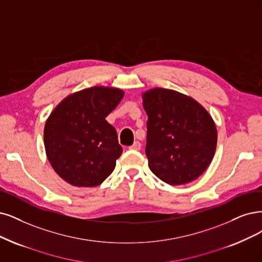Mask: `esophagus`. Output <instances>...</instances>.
<instances>
[{
  "instance_id": "1",
  "label": "esophagus",
  "mask_w": 262,
  "mask_h": 262,
  "mask_svg": "<svg viewBox=\"0 0 262 262\" xmlns=\"http://www.w3.org/2000/svg\"><path fill=\"white\" fill-rule=\"evenodd\" d=\"M129 149H130V150H136V151H138V150L141 149V143H140L139 141H135L133 146L129 147Z\"/></svg>"
}]
</instances>
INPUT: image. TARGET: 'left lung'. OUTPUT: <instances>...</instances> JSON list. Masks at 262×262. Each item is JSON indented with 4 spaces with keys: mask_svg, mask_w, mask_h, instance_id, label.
<instances>
[{
    "mask_svg": "<svg viewBox=\"0 0 262 262\" xmlns=\"http://www.w3.org/2000/svg\"><path fill=\"white\" fill-rule=\"evenodd\" d=\"M148 115L146 154L151 171L171 186L199 178L214 158L217 129L196 100L172 90L142 94Z\"/></svg>",
    "mask_w": 262,
    "mask_h": 262,
    "instance_id": "obj_1",
    "label": "left lung"
}]
</instances>
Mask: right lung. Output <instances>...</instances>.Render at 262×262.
Segmentation results:
<instances>
[{
  "label": "right lung",
  "instance_id": "1",
  "mask_svg": "<svg viewBox=\"0 0 262 262\" xmlns=\"http://www.w3.org/2000/svg\"><path fill=\"white\" fill-rule=\"evenodd\" d=\"M124 92L94 86L71 94L45 123L44 146L54 170L75 187L99 186L123 152L118 134L105 121Z\"/></svg>",
  "mask_w": 262,
  "mask_h": 262
}]
</instances>
